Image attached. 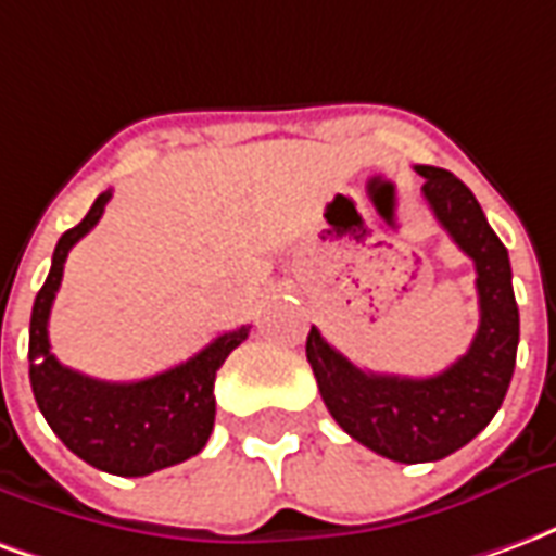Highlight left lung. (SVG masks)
<instances>
[{
	"label": "left lung",
	"mask_w": 556,
	"mask_h": 556,
	"mask_svg": "<svg viewBox=\"0 0 556 556\" xmlns=\"http://www.w3.org/2000/svg\"><path fill=\"white\" fill-rule=\"evenodd\" d=\"M422 195L458 250L473 258L479 330L467 354L429 378L366 372L342 357L318 327L306 337L330 417L372 453L419 465L438 462L477 438L503 405L518 351V303L509 253L489 226L477 195L438 166H417Z\"/></svg>",
	"instance_id": "1"
}]
</instances>
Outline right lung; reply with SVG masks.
<instances>
[{"mask_svg":"<svg viewBox=\"0 0 556 556\" xmlns=\"http://www.w3.org/2000/svg\"><path fill=\"white\" fill-rule=\"evenodd\" d=\"M110 199L113 190L98 195L83 223L55 243L47 282L31 306L29 381L43 419L71 453L103 473L148 477L202 453L217 414L214 378L231 351L250 337V325L223 333L166 372L127 384L98 381L55 361L47 321L62 286L65 258L71 247L98 226Z\"/></svg>","mask_w":556,"mask_h":556,"instance_id":"right-lung-1","label":"right lung"}]
</instances>
